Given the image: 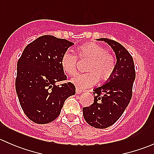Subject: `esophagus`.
Here are the masks:
<instances>
[{
    "instance_id": "esophagus-1",
    "label": "esophagus",
    "mask_w": 154,
    "mask_h": 154,
    "mask_svg": "<svg viewBox=\"0 0 154 154\" xmlns=\"http://www.w3.org/2000/svg\"><path fill=\"white\" fill-rule=\"evenodd\" d=\"M82 92H83V90L80 89V88H76V93H77V94H81Z\"/></svg>"
}]
</instances>
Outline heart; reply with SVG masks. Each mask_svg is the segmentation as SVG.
Wrapping results in <instances>:
<instances>
[{
	"label": "heart",
	"instance_id": "b5f03b06",
	"mask_svg": "<svg viewBox=\"0 0 154 154\" xmlns=\"http://www.w3.org/2000/svg\"><path fill=\"white\" fill-rule=\"evenodd\" d=\"M77 56L81 60H89L85 74L74 76L71 82L80 89H85L93 86L98 80L105 82L109 80L116 68V60L113 55L103 46L97 43H88L77 50ZM77 57L75 54L66 51L60 60L63 71L68 75L75 74Z\"/></svg>",
	"mask_w": 154,
	"mask_h": 154
}]
</instances>
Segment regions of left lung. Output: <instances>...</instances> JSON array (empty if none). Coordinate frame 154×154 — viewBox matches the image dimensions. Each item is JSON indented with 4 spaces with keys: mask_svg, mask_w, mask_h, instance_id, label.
I'll use <instances>...</instances> for the list:
<instances>
[{
    "mask_svg": "<svg viewBox=\"0 0 154 154\" xmlns=\"http://www.w3.org/2000/svg\"><path fill=\"white\" fill-rule=\"evenodd\" d=\"M104 41L114 51L116 64L111 78L94 89V103L83 107V118L91 127L105 129L116 123L122 116L132 97L133 82L136 78L134 62L123 45L114 40Z\"/></svg>",
    "mask_w": 154,
    "mask_h": 154,
    "instance_id": "left-lung-1",
    "label": "left lung"
}]
</instances>
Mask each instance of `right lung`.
I'll return each mask as SVG.
<instances>
[{"label":"right lung","mask_w":154,"mask_h":154,"mask_svg":"<svg viewBox=\"0 0 154 154\" xmlns=\"http://www.w3.org/2000/svg\"><path fill=\"white\" fill-rule=\"evenodd\" d=\"M74 43L45 35L26 46L17 63L15 90L24 114L32 122L44 125L55 120L66 99L75 94L60 65L63 54Z\"/></svg>","instance_id":"right-lung-1"}]
</instances>
